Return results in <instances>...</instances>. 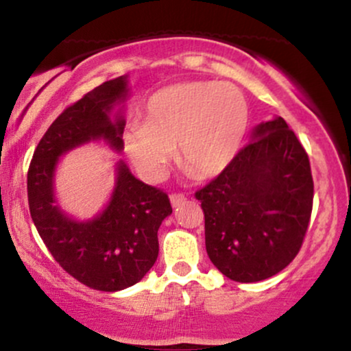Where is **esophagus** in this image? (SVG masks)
Segmentation results:
<instances>
[{"mask_svg": "<svg viewBox=\"0 0 351 351\" xmlns=\"http://www.w3.org/2000/svg\"><path fill=\"white\" fill-rule=\"evenodd\" d=\"M170 199H171L173 206H180V204L184 203V199H186V196H184L183 193H173V195L170 196Z\"/></svg>", "mask_w": 351, "mask_h": 351, "instance_id": "obj_1", "label": "esophagus"}]
</instances>
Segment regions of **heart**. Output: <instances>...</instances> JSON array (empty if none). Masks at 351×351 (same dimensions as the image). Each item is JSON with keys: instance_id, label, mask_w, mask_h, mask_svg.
Masks as SVG:
<instances>
[{"instance_id": "heart-1", "label": "heart", "mask_w": 351, "mask_h": 351, "mask_svg": "<svg viewBox=\"0 0 351 351\" xmlns=\"http://www.w3.org/2000/svg\"><path fill=\"white\" fill-rule=\"evenodd\" d=\"M247 117L243 92L232 84H176L148 99L142 125L125 134V150L148 181L163 178L173 150L181 170L206 180L234 160Z\"/></svg>"}]
</instances>
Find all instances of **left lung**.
I'll use <instances>...</instances> for the list:
<instances>
[{"instance_id": "left-lung-1", "label": "left lung", "mask_w": 351, "mask_h": 351, "mask_svg": "<svg viewBox=\"0 0 351 351\" xmlns=\"http://www.w3.org/2000/svg\"><path fill=\"white\" fill-rule=\"evenodd\" d=\"M211 263L236 282L276 276L297 256L313 206L308 155L282 117L257 125L251 142L195 193Z\"/></svg>"}]
</instances>
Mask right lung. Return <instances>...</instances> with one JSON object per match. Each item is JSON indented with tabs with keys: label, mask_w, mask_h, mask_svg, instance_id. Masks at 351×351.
<instances>
[{
	"label": "right lung",
	"mask_w": 351,
	"mask_h": 351,
	"mask_svg": "<svg viewBox=\"0 0 351 351\" xmlns=\"http://www.w3.org/2000/svg\"><path fill=\"white\" fill-rule=\"evenodd\" d=\"M127 97V77L107 80L64 108L36 147L27 170L31 217L52 257L87 287L117 292L143 279L158 257V228L171 215L163 189L145 184L123 162L108 206L92 221L79 223L54 204V170L59 156L90 140L104 138L117 152L123 147L122 117L110 110Z\"/></svg>",
	"instance_id": "1"
}]
</instances>
